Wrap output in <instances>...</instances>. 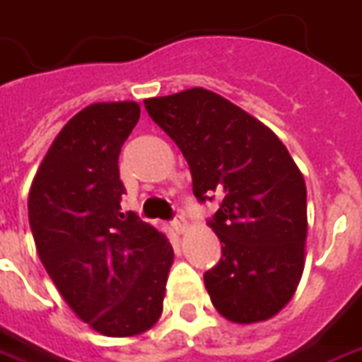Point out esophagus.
<instances>
[{
    "label": "esophagus",
    "instance_id": "esophagus-1",
    "mask_svg": "<svg viewBox=\"0 0 362 362\" xmlns=\"http://www.w3.org/2000/svg\"><path fill=\"white\" fill-rule=\"evenodd\" d=\"M172 228H174V232L176 233H184L190 226H188V222H186V218L184 216H176L174 218V222H172Z\"/></svg>",
    "mask_w": 362,
    "mask_h": 362
}]
</instances>
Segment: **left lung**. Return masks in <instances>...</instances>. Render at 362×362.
<instances>
[{"label":"left lung","instance_id":"left-lung-1","mask_svg":"<svg viewBox=\"0 0 362 362\" xmlns=\"http://www.w3.org/2000/svg\"><path fill=\"white\" fill-rule=\"evenodd\" d=\"M152 120L190 164L194 196L222 198L208 223L222 243L204 284L228 321L277 315L301 281L307 188L289 150L269 127L208 88L144 100Z\"/></svg>","mask_w":362,"mask_h":362}]
</instances>
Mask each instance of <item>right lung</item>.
I'll return each mask as SVG.
<instances>
[{
	"label": "right lung",
	"mask_w": 362,
	"mask_h": 362,
	"mask_svg": "<svg viewBox=\"0 0 362 362\" xmlns=\"http://www.w3.org/2000/svg\"><path fill=\"white\" fill-rule=\"evenodd\" d=\"M140 119L134 100L93 103L61 129L27 198L39 259L71 311L105 337H134L162 315L170 240L122 214L119 154Z\"/></svg>",
	"instance_id": "1"
}]
</instances>
